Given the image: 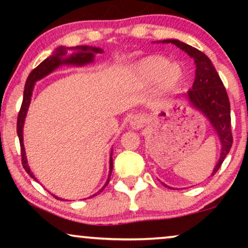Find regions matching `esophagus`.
I'll list each match as a JSON object with an SVG mask.
<instances>
[{
  "instance_id": "esophagus-1",
  "label": "esophagus",
  "mask_w": 248,
  "mask_h": 248,
  "mask_svg": "<svg viewBox=\"0 0 248 248\" xmlns=\"http://www.w3.org/2000/svg\"><path fill=\"white\" fill-rule=\"evenodd\" d=\"M145 124V118L142 115H133L130 120V125L134 130H139V128L143 127Z\"/></svg>"
}]
</instances>
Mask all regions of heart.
I'll use <instances>...</instances> for the list:
<instances>
[{
	"instance_id": "obj_1",
	"label": "heart",
	"mask_w": 248,
	"mask_h": 248,
	"mask_svg": "<svg viewBox=\"0 0 248 248\" xmlns=\"http://www.w3.org/2000/svg\"><path fill=\"white\" fill-rule=\"evenodd\" d=\"M133 79L142 87L157 82L161 93H170L184 80L185 73L182 65L170 63L164 56H148L133 66Z\"/></svg>"
}]
</instances>
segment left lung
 Returning a JSON list of instances; mask_svg holds the SVG:
<instances>
[{"label":"left lung","instance_id":"8db88e82","mask_svg":"<svg viewBox=\"0 0 248 248\" xmlns=\"http://www.w3.org/2000/svg\"><path fill=\"white\" fill-rule=\"evenodd\" d=\"M157 43L174 44L194 60L196 66L194 82H193L192 89L183 94V97L194 109L204 115L219 137L220 143H221V152H220V158L216 167L213 168V176L218 171L227 155L229 154L232 144L228 94L211 60L204 53L177 39H166L162 42L159 40ZM164 185L166 187L171 188L170 186Z\"/></svg>","mask_w":248,"mask_h":248}]
</instances>
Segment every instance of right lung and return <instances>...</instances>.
Listing matches in <instances>:
<instances>
[{"label":"right lung","instance_id":"1","mask_svg":"<svg viewBox=\"0 0 248 248\" xmlns=\"http://www.w3.org/2000/svg\"><path fill=\"white\" fill-rule=\"evenodd\" d=\"M71 49L76 50V52L71 54L70 57L67 56V50ZM104 50L99 48V47H93V46H77V47H64L60 46L54 50V53L49 57H47L45 61H43L42 63L39 64L36 69H33L30 74L27 78L26 86H25V91H23V100L21 108H20L19 115H18V122H16V133H18L19 141H20V147H21V159H22V166L23 168L26 169V171L28 172L29 176L31 178L37 181L35 175L32 174V171L30 170L28 161H27L26 157V151H25V145H23V124H25V120L27 116V111H28L30 101H31V96L33 87H35V83L37 81H39L43 78L48 76L49 73H52L54 70H56L57 67L61 65H76V66H82L86 65V64H90L94 61V55L96 54H101ZM113 150L110 151V158H109V174H108V178L105 185L101 187L99 191H98L96 194L93 196L99 194L100 192H103V189L106 187L108 183H109V178L111 175V171H113ZM55 196V195H54ZM56 199L57 196H55Z\"/></svg>","mask_w":248,"mask_h":248}]
</instances>
